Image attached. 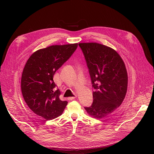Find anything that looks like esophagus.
I'll return each instance as SVG.
<instances>
[{"label": "esophagus", "mask_w": 154, "mask_h": 154, "mask_svg": "<svg viewBox=\"0 0 154 154\" xmlns=\"http://www.w3.org/2000/svg\"><path fill=\"white\" fill-rule=\"evenodd\" d=\"M77 97V95H75L74 96H73V97H68V100H74L75 98H76Z\"/></svg>", "instance_id": "esophagus-1"}]
</instances>
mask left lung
<instances>
[{
	"instance_id": "1",
	"label": "left lung",
	"mask_w": 154,
	"mask_h": 154,
	"mask_svg": "<svg viewBox=\"0 0 154 154\" xmlns=\"http://www.w3.org/2000/svg\"><path fill=\"white\" fill-rule=\"evenodd\" d=\"M87 63L93 91V102L85 107L87 113L102 119L114 112L123 102L127 90L125 64L113 49L97 42L79 43Z\"/></svg>"
}]
</instances>
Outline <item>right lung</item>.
I'll return each mask as SVG.
<instances>
[{
	"label": "right lung",
	"mask_w": 154,
	"mask_h": 154,
	"mask_svg": "<svg viewBox=\"0 0 154 154\" xmlns=\"http://www.w3.org/2000/svg\"><path fill=\"white\" fill-rule=\"evenodd\" d=\"M78 44L53 45L35 52L26 63L21 77V91L31 110L51 120L62 115L67 101H62L53 77L72 55Z\"/></svg>",
	"instance_id": "add662e5"
}]
</instances>
